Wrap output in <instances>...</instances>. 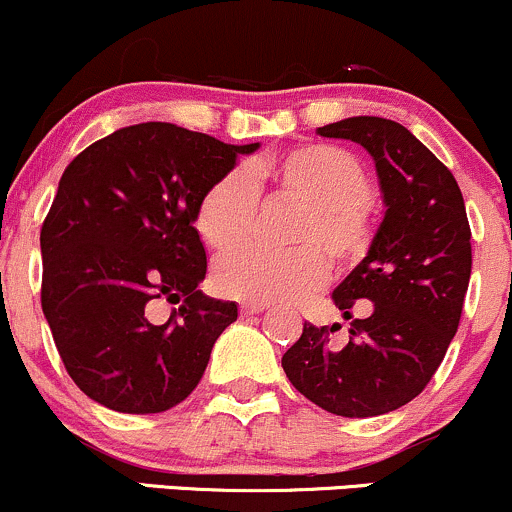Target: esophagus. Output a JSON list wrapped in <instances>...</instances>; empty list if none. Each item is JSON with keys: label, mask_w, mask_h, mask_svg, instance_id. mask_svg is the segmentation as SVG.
<instances>
[{"label": "esophagus", "mask_w": 512, "mask_h": 512, "mask_svg": "<svg viewBox=\"0 0 512 512\" xmlns=\"http://www.w3.org/2000/svg\"><path fill=\"white\" fill-rule=\"evenodd\" d=\"M265 308V303H243V306H240V313H243V316H257V313H262Z\"/></svg>", "instance_id": "esophagus-1"}]
</instances>
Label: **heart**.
Segmentation results:
<instances>
[{
	"instance_id": "obj_1",
	"label": "heart",
	"mask_w": 512,
	"mask_h": 512,
	"mask_svg": "<svg viewBox=\"0 0 512 512\" xmlns=\"http://www.w3.org/2000/svg\"><path fill=\"white\" fill-rule=\"evenodd\" d=\"M257 192L299 201L289 245L274 255L238 247L213 265V286L223 296L250 303L299 301L320 289L328 262L352 265L372 245V187L359 162L333 145H301L245 170H230L201 196L196 228L213 250H228L250 238Z\"/></svg>"
}]
</instances>
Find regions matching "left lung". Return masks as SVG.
Segmentation results:
<instances>
[{
	"label": "left lung",
	"instance_id": "8db88e82",
	"mask_svg": "<svg viewBox=\"0 0 512 512\" xmlns=\"http://www.w3.org/2000/svg\"><path fill=\"white\" fill-rule=\"evenodd\" d=\"M318 133L352 140L374 160L384 218L367 257L333 291L345 320L357 301L372 306L350 323L345 347L330 342L338 323H303L282 367L323 411L374 418L413 401L445 359L471 277V230L457 179L406 126L352 116Z\"/></svg>",
	"mask_w": 512,
	"mask_h": 512
}]
</instances>
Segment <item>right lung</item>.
Here are the masks:
<instances>
[{
	"label": "right lung",
	"mask_w": 512,
	"mask_h": 512,
	"mask_svg": "<svg viewBox=\"0 0 512 512\" xmlns=\"http://www.w3.org/2000/svg\"><path fill=\"white\" fill-rule=\"evenodd\" d=\"M260 143L174 123L114 131L67 165L41 230V303L67 374L119 413H162L196 389L238 303L206 296L201 196ZM178 306L155 324L157 302Z\"/></svg>",
	"instance_id": "add662e5"
}]
</instances>
